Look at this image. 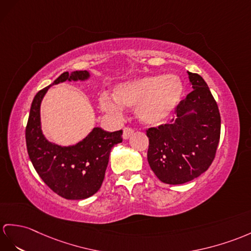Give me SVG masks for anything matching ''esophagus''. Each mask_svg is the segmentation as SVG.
<instances>
[{"mask_svg":"<svg viewBox=\"0 0 251 251\" xmlns=\"http://www.w3.org/2000/svg\"><path fill=\"white\" fill-rule=\"evenodd\" d=\"M134 133V130L131 129V127H125L124 133H122V138L124 139H129Z\"/></svg>","mask_w":251,"mask_h":251,"instance_id":"esophagus-1","label":"esophagus"}]
</instances>
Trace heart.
<instances>
[{"label":"heart","instance_id":"obj_1","mask_svg":"<svg viewBox=\"0 0 251 251\" xmlns=\"http://www.w3.org/2000/svg\"><path fill=\"white\" fill-rule=\"evenodd\" d=\"M184 93L182 79L176 75H148L127 79L99 96L100 108L112 118L119 119L124 108H134L137 119L147 126L166 121L179 106Z\"/></svg>","mask_w":251,"mask_h":251}]
</instances>
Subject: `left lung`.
<instances>
[{
	"label": "left lung",
	"mask_w": 251,
	"mask_h": 251,
	"mask_svg": "<svg viewBox=\"0 0 251 251\" xmlns=\"http://www.w3.org/2000/svg\"><path fill=\"white\" fill-rule=\"evenodd\" d=\"M193 91L170 124L150 127L148 163L166 184H183L210 167L221 136V115L202 76L187 71Z\"/></svg>",
	"instance_id": "obj_1"
}]
</instances>
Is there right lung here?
Wrapping results in <instances>:
<instances>
[{
    "mask_svg": "<svg viewBox=\"0 0 251 251\" xmlns=\"http://www.w3.org/2000/svg\"><path fill=\"white\" fill-rule=\"evenodd\" d=\"M90 73L64 72L53 84L38 91L30 105L25 138L29 160L46 184L60 197L82 200L99 191L104 180L111 150L122 142V130L106 132L94 127L81 142L59 146L49 142L41 130L40 105L52 85L66 81H87Z\"/></svg>",
    "mask_w": 251,
    "mask_h": 251,
    "instance_id": "1",
    "label": "right lung"
}]
</instances>
